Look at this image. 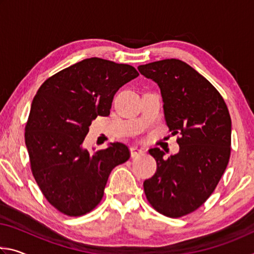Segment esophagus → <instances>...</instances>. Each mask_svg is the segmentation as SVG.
<instances>
[{"label": "esophagus", "instance_id": "1", "mask_svg": "<svg viewBox=\"0 0 254 254\" xmlns=\"http://www.w3.org/2000/svg\"><path fill=\"white\" fill-rule=\"evenodd\" d=\"M130 151H131V157L134 158V157H136V156H139V154L143 153V152H144V149L136 147V145H133V147L130 148Z\"/></svg>", "mask_w": 254, "mask_h": 254}]
</instances>
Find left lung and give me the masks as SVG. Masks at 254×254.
<instances>
[{
	"label": "left lung",
	"mask_w": 254,
	"mask_h": 254,
	"mask_svg": "<svg viewBox=\"0 0 254 254\" xmlns=\"http://www.w3.org/2000/svg\"><path fill=\"white\" fill-rule=\"evenodd\" d=\"M160 88L167 126L179 133V152L165 158L149 152L157 171L144 180L149 203L166 216L194 212L212 195L231 153L232 123L221 94L194 68L179 59H163L137 67Z\"/></svg>",
	"instance_id": "obj_1"
}]
</instances>
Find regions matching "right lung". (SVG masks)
Listing matches in <instances>:
<instances>
[{
    "instance_id": "1",
    "label": "right lung",
    "mask_w": 254,
    "mask_h": 254,
    "mask_svg": "<svg viewBox=\"0 0 254 254\" xmlns=\"http://www.w3.org/2000/svg\"><path fill=\"white\" fill-rule=\"evenodd\" d=\"M137 76L127 64L93 57L60 70L38 89L25 145L38 186L62 213L80 216L95 208L112 169L130 158L121 142L95 153L83 143L93 120L109 117L115 93Z\"/></svg>"
}]
</instances>
